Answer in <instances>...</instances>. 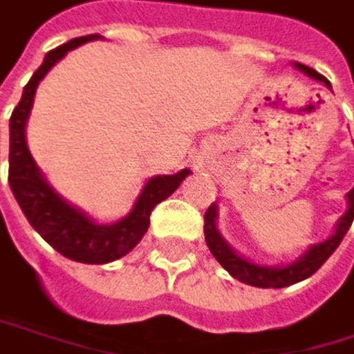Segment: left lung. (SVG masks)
<instances>
[{"label":"left lung","instance_id":"1","mask_svg":"<svg viewBox=\"0 0 354 354\" xmlns=\"http://www.w3.org/2000/svg\"><path fill=\"white\" fill-rule=\"evenodd\" d=\"M297 67L304 74H308L310 78L321 80L331 88L329 80L325 76H321L317 70H312V67H308V65H299V63H297ZM353 221L354 189L348 193V210H346V214L342 218H339L335 234L329 240H325L321 244H315L301 257V259H297L295 263H291L287 268H263V266H254V263L242 259V257H238L234 250L227 246V242L218 234V229H216V206H214V203L206 210V214H203V234H206V242H208L210 252L216 257V261L234 278H238L244 284H252V287H261V289H282V287H289V284L301 282V280H306V278H310L312 274H315L333 254V250L339 246V242L344 240Z\"/></svg>","mask_w":354,"mask_h":354}]
</instances>
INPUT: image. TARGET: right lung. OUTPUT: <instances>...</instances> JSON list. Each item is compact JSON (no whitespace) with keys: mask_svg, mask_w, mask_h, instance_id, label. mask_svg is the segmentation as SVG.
<instances>
[{"mask_svg":"<svg viewBox=\"0 0 354 354\" xmlns=\"http://www.w3.org/2000/svg\"><path fill=\"white\" fill-rule=\"evenodd\" d=\"M95 37L100 35L93 33L76 37L50 50L44 63L37 67L31 80L27 82L19 106L10 116V189L15 193L23 214L37 234L63 257L78 263H110L127 254L148 231L151 212L155 210L157 203L167 199L191 174L189 169H183L174 176H155V178L146 183L133 210L114 225L93 223L82 212L72 208L67 201H63L42 178L25 142V123L33 104L35 88L59 59H63L72 48Z\"/></svg>","mask_w":354,"mask_h":354,"instance_id":"obj_1","label":"right lung"}]
</instances>
